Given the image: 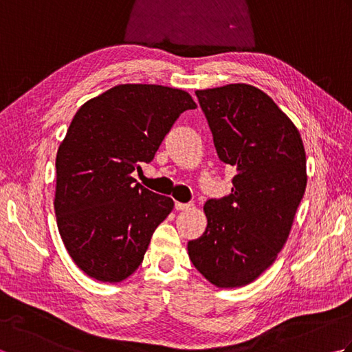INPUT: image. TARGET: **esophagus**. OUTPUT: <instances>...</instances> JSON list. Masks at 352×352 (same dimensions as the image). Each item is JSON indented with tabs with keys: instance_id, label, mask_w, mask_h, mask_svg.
I'll return each instance as SVG.
<instances>
[{
	"instance_id": "esophagus-1",
	"label": "esophagus",
	"mask_w": 352,
	"mask_h": 352,
	"mask_svg": "<svg viewBox=\"0 0 352 352\" xmlns=\"http://www.w3.org/2000/svg\"><path fill=\"white\" fill-rule=\"evenodd\" d=\"M192 206L190 204H183V203H175V210H178V212H184V210H189Z\"/></svg>"
}]
</instances>
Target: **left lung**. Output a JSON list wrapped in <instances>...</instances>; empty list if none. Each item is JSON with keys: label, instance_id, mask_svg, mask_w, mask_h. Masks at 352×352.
<instances>
[{"label": "left lung", "instance_id": "8db88e82", "mask_svg": "<svg viewBox=\"0 0 352 352\" xmlns=\"http://www.w3.org/2000/svg\"><path fill=\"white\" fill-rule=\"evenodd\" d=\"M219 159L236 168L228 197L204 204L207 228L188 243L206 280L242 287L271 266L286 243L307 186L305 149L295 124L260 89L197 91Z\"/></svg>", "mask_w": 352, "mask_h": 352}]
</instances>
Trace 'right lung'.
Here are the masks:
<instances>
[{
  "label": "right lung",
  "mask_w": 352,
  "mask_h": 352,
  "mask_svg": "<svg viewBox=\"0 0 352 352\" xmlns=\"http://www.w3.org/2000/svg\"><path fill=\"white\" fill-rule=\"evenodd\" d=\"M192 96L159 85H119L86 101L56 157L54 210L65 248L94 280L119 283L144 260L174 208L131 177L151 162Z\"/></svg>",
  "instance_id": "right-lung-1"
}]
</instances>
